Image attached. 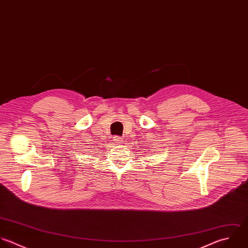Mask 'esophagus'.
I'll use <instances>...</instances> for the list:
<instances>
[{"label": "esophagus", "mask_w": 248, "mask_h": 248, "mask_svg": "<svg viewBox=\"0 0 248 248\" xmlns=\"http://www.w3.org/2000/svg\"><path fill=\"white\" fill-rule=\"evenodd\" d=\"M114 141H115V143H117V144H123V142H124L123 138H122V137H119V136H115V137H114Z\"/></svg>", "instance_id": "esophagus-1"}]
</instances>
